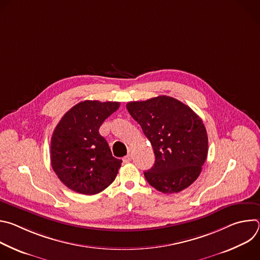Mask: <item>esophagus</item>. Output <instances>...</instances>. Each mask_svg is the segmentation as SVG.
<instances>
[{
    "instance_id": "obj_1",
    "label": "esophagus",
    "mask_w": 260,
    "mask_h": 260,
    "mask_svg": "<svg viewBox=\"0 0 260 260\" xmlns=\"http://www.w3.org/2000/svg\"><path fill=\"white\" fill-rule=\"evenodd\" d=\"M132 158H133V156H132V154H127L126 156H124L123 157V162H125V164H127V162H129L131 160H132Z\"/></svg>"
}]
</instances>
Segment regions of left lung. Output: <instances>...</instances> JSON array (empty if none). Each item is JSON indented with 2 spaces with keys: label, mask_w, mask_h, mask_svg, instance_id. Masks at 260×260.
Segmentation results:
<instances>
[{
  "label": "left lung",
  "mask_w": 260,
  "mask_h": 260,
  "mask_svg": "<svg viewBox=\"0 0 260 260\" xmlns=\"http://www.w3.org/2000/svg\"><path fill=\"white\" fill-rule=\"evenodd\" d=\"M126 109L155 154L153 167L144 172L147 182L164 193L180 192L190 186L208 155V135L200 116L167 95L129 102Z\"/></svg>",
  "instance_id": "left-lung-1"
}]
</instances>
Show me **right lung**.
I'll return each mask as SVG.
<instances>
[{"label": "right lung", "mask_w": 260, "mask_h": 260, "mask_svg": "<svg viewBox=\"0 0 260 260\" xmlns=\"http://www.w3.org/2000/svg\"><path fill=\"white\" fill-rule=\"evenodd\" d=\"M119 105L118 102H80L68 111L54 128L51 166L71 190L92 196L115 180L122 160L112 156L99 128Z\"/></svg>", "instance_id": "right-lung-1"}]
</instances>
